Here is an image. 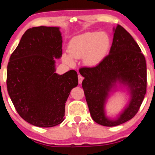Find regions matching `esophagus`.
Here are the masks:
<instances>
[{"label":"esophagus","instance_id":"obj_1","mask_svg":"<svg viewBox=\"0 0 155 155\" xmlns=\"http://www.w3.org/2000/svg\"><path fill=\"white\" fill-rule=\"evenodd\" d=\"M83 79H84V78L82 77L81 75H78V82H79L80 84L82 83V80H83Z\"/></svg>","mask_w":155,"mask_h":155}]
</instances>
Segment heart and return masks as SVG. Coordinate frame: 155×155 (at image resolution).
Instances as JSON below:
<instances>
[{
  "label": "heart",
  "instance_id": "obj_1",
  "mask_svg": "<svg viewBox=\"0 0 155 155\" xmlns=\"http://www.w3.org/2000/svg\"><path fill=\"white\" fill-rule=\"evenodd\" d=\"M109 44V39L104 32H85L73 37L68 44V54L63 59L68 63H73V58H83L87 65H94L103 58Z\"/></svg>",
  "mask_w": 155,
  "mask_h": 155
}]
</instances>
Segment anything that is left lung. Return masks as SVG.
I'll return each mask as SVG.
<instances>
[{
	"instance_id": "obj_1",
	"label": "left lung",
	"mask_w": 155,
	"mask_h": 155,
	"mask_svg": "<svg viewBox=\"0 0 155 155\" xmlns=\"http://www.w3.org/2000/svg\"><path fill=\"white\" fill-rule=\"evenodd\" d=\"M82 82L91 116L104 126H116L130 120L138 111L147 90V65L141 49L132 36L122 26L114 29L109 54L94 67L80 68ZM119 81L131 89L129 107L117 120L105 116L103 105L110 90Z\"/></svg>"
}]
</instances>
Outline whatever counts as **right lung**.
Listing matches in <instances>:
<instances>
[{
    "label": "right lung",
    "mask_w": 155,
    "mask_h": 155,
    "mask_svg": "<svg viewBox=\"0 0 155 155\" xmlns=\"http://www.w3.org/2000/svg\"><path fill=\"white\" fill-rule=\"evenodd\" d=\"M62 56L58 27L28 29L12 52L7 67V90L19 115L41 128L64 120L65 101L78 85L77 72L55 73V58Z\"/></svg>",
    "instance_id": "obj_1"
}]
</instances>
